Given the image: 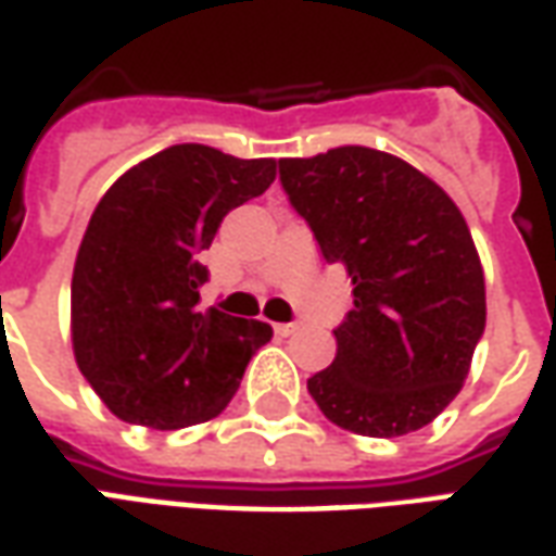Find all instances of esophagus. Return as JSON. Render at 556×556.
<instances>
[{"mask_svg": "<svg viewBox=\"0 0 556 556\" xmlns=\"http://www.w3.org/2000/svg\"><path fill=\"white\" fill-rule=\"evenodd\" d=\"M274 331H277L279 337H289V333L298 331V325H294V321H277V325H274Z\"/></svg>", "mask_w": 556, "mask_h": 556, "instance_id": "obj_1", "label": "esophagus"}]
</instances>
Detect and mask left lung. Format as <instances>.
Wrapping results in <instances>:
<instances>
[{"label":"left lung","mask_w":556,"mask_h":556,"mask_svg":"<svg viewBox=\"0 0 556 556\" xmlns=\"http://www.w3.org/2000/svg\"><path fill=\"white\" fill-rule=\"evenodd\" d=\"M279 180L355 298L309 394L361 437L421 430L464 388L484 333V270L464 213L427 174L370 147L279 159Z\"/></svg>","instance_id":"8db88e82"}]
</instances>
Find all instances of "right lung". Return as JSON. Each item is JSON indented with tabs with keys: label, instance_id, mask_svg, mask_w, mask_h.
Wrapping results in <instances>:
<instances>
[{
	"label": "right lung",
	"instance_id": "right-lung-1",
	"mask_svg": "<svg viewBox=\"0 0 556 556\" xmlns=\"http://www.w3.org/2000/svg\"><path fill=\"white\" fill-rule=\"evenodd\" d=\"M277 159L174 143L116 180L89 216L72 277V345L84 379L123 421H211L238 391L267 321L198 309L207 250L228 211L262 195Z\"/></svg>",
	"mask_w": 556,
	"mask_h": 556
}]
</instances>
